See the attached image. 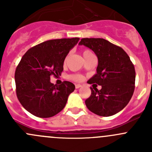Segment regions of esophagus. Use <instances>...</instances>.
<instances>
[{"label":"esophagus","instance_id":"1","mask_svg":"<svg viewBox=\"0 0 152 152\" xmlns=\"http://www.w3.org/2000/svg\"><path fill=\"white\" fill-rule=\"evenodd\" d=\"M75 87H76V89H79V88H80L81 87H82V85H79V84H77V85H75Z\"/></svg>","mask_w":152,"mask_h":152}]
</instances>
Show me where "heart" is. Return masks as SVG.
Masks as SVG:
<instances>
[{
	"label": "heart",
	"mask_w": 152,
	"mask_h": 152,
	"mask_svg": "<svg viewBox=\"0 0 152 152\" xmlns=\"http://www.w3.org/2000/svg\"><path fill=\"white\" fill-rule=\"evenodd\" d=\"M90 54H93V53H92V52L90 51V50H85L83 51L84 57H85V56H88V55H90ZM65 62H66V59H65ZM73 79H74V80H76V81H80L81 79H82V76H77V75H76V76H73Z\"/></svg>",
	"instance_id": "1"
}]
</instances>
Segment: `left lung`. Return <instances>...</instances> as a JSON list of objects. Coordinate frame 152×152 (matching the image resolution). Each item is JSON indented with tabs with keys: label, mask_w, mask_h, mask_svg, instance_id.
Returning <instances> with one entry per match:
<instances>
[{
	"label": "left lung",
	"mask_w": 152,
	"mask_h": 152,
	"mask_svg": "<svg viewBox=\"0 0 152 152\" xmlns=\"http://www.w3.org/2000/svg\"><path fill=\"white\" fill-rule=\"evenodd\" d=\"M79 45L89 48L97 56V73L87 82L102 86L99 90L90 87L86 106L104 117L119 113L128 104L134 90L135 70L129 56L123 48L102 38H83Z\"/></svg>",
	"instance_id": "8db88e82"
}]
</instances>
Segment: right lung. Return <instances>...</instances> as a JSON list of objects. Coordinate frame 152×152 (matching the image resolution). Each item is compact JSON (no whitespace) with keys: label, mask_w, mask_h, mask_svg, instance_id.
I'll return each instance as SVG.
<instances>
[{"label":"right lung","mask_w":152,"mask_h":152,"mask_svg":"<svg viewBox=\"0 0 152 152\" xmlns=\"http://www.w3.org/2000/svg\"><path fill=\"white\" fill-rule=\"evenodd\" d=\"M79 38L48 40L27 50L15 70L18 99L34 115L50 118L63 110L75 85L65 81L60 85L50 82V76L61 75L69 51Z\"/></svg>","instance_id":"right-lung-1"}]
</instances>
